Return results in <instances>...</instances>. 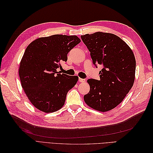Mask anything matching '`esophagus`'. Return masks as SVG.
Wrapping results in <instances>:
<instances>
[{
    "instance_id": "1",
    "label": "esophagus",
    "mask_w": 153,
    "mask_h": 153,
    "mask_svg": "<svg viewBox=\"0 0 153 153\" xmlns=\"http://www.w3.org/2000/svg\"><path fill=\"white\" fill-rule=\"evenodd\" d=\"M79 82H85V79H83V78H79Z\"/></svg>"
}]
</instances>
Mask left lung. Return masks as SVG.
Returning a JSON list of instances; mask_svg holds the SVG:
<instances>
[{
    "instance_id": "8db88e82",
    "label": "left lung",
    "mask_w": 153,
    "mask_h": 153,
    "mask_svg": "<svg viewBox=\"0 0 153 153\" xmlns=\"http://www.w3.org/2000/svg\"><path fill=\"white\" fill-rule=\"evenodd\" d=\"M90 52L92 63L102 66L100 80H87L90 85L84 101L101 112L113 109L122 102L132 87L136 61L131 48L117 36L98 32L81 36Z\"/></svg>"
}]
</instances>
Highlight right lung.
I'll return each instance as SVG.
<instances>
[{"instance_id": "add662e5", "label": "right lung", "mask_w": 153, "mask_h": 153, "mask_svg": "<svg viewBox=\"0 0 153 153\" xmlns=\"http://www.w3.org/2000/svg\"><path fill=\"white\" fill-rule=\"evenodd\" d=\"M80 41L76 36L55 34L37 39L27 47L19 76L22 88L36 108L49 113L62 107L78 77L61 74L57 69L61 68L60 62L67 61L69 51Z\"/></svg>"}]
</instances>
